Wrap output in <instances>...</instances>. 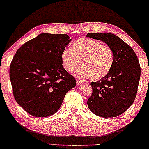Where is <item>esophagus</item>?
Wrapping results in <instances>:
<instances>
[{
	"label": "esophagus",
	"mask_w": 149,
	"mask_h": 149,
	"mask_svg": "<svg viewBox=\"0 0 149 149\" xmlns=\"http://www.w3.org/2000/svg\"><path fill=\"white\" fill-rule=\"evenodd\" d=\"M76 82H77V85H80V84H81L83 83V81H81V80H79V79H76Z\"/></svg>",
	"instance_id": "1"
}]
</instances>
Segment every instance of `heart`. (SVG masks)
I'll return each mask as SVG.
<instances>
[{
    "label": "heart",
    "instance_id": "obj_1",
    "mask_svg": "<svg viewBox=\"0 0 149 149\" xmlns=\"http://www.w3.org/2000/svg\"><path fill=\"white\" fill-rule=\"evenodd\" d=\"M61 58L63 67L68 72L76 71L81 61L82 68L78 70L77 76L92 81L104 78L114 63V52L111 46L88 38L74 41L72 50H63Z\"/></svg>",
    "mask_w": 149,
    "mask_h": 149
}]
</instances>
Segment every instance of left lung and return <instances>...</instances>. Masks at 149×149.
<instances>
[{"label": "left lung", "instance_id": "8db88e82", "mask_svg": "<svg viewBox=\"0 0 149 149\" xmlns=\"http://www.w3.org/2000/svg\"><path fill=\"white\" fill-rule=\"evenodd\" d=\"M87 37L101 40L114 52V63L108 75L91 82L92 94L88 99L89 110L101 118L123 114L134 101L141 75L136 53L123 40L111 33H88Z\"/></svg>", "mask_w": 149, "mask_h": 149}]
</instances>
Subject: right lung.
Listing matches in <instances>:
<instances>
[{"instance_id": "1", "label": "right lung", "mask_w": 149, "mask_h": 149, "mask_svg": "<svg viewBox=\"0 0 149 149\" xmlns=\"http://www.w3.org/2000/svg\"><path fill=\"white\" fill-rule=\"evenodd\" d=\"M72 38L42 33L21 46L10 66L17 103L34 117H48L61 106L76 80L63 67L61 55Z\"/></svg>"}]
</instances>
